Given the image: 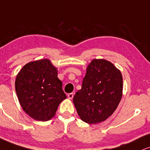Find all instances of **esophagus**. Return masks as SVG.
<instances>
[{
	"label": "esophagus",
	"instance_id": "34e87169",
	"mask_svg": "<svg viewBox=\"0 0 150 150\" xmlns=\"http://www.w3.org/2000/svg\"><path fill=\"white\" fill-rule=\"evenodd\" d=\"M73 96H74V93H68V98L69 99H72L73 98Z\"/></svg>",
	"mask_w": 150,
	"mask_h": 150
}]
</instances>
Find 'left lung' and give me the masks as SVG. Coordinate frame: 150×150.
Here are the masks:
<instances>
[{
	"label": "left lung",
	"mask_w": 150,
	"mask_h": 150,
	"mask_svg": "<svg viewBox=\"0 0 150 150\" xmlns=\"http://www.w3.org/2000/svg\"><path fill=\"white\" fill-rule=\"evenodd\" d=\"M120 70L105 59H93L86 68L82 89L73 98L80 119L88 124L106 120L117 109L122 97Z\"/></svg>",
	"instance_id": "1"
}]
</instances>
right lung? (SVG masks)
<instances>
[{
    "mask_svg": "<svg viewBox=\"0 0 150 150\" xmlns=\"http://www.w3.org/2000/svg\"><path fill=\"white\" fill-rule=\"evenodd\" d=\"M57 69L47 59L31 61L17 74L15 90L23 111L34 120H50L66 98Z\"/></svg>",
    "mask_w": 150,
    "mask_h": 150,
    "instance_id": "1",
    "label": "right lung"
}]
</instances>
